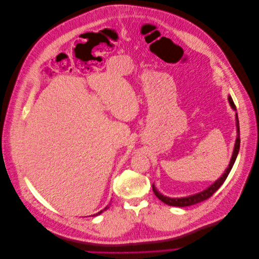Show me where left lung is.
<instances>
[{
    "mask_svg": "<svg viewBox=\"0 0 259 259\" xmlns=\"http://www.w3.org/2000/svg\"><path fill=\"white\" fill-rule=\"evenodd\" d=\"M229 102L232 106V108L234 110H236V106L233 102V99L229 96ZM236 127H237V137H236V141H235V146H234V151H233V155L232 158L230 160V164L227 167V169L225 170L224 175L221 176L219 179H217L211 187H208L207 189H205L204 191L198 193V194H195L192 196H188V197H182V198H170V197H166L163 196L161 193H159L155 186L153 184V191L155 193V195L158 197V198L161 200L162 202H164L167 205H173V206H189V205H193L196 203H199L203 200H206L207 198H210V197L221 187L223 186V183L226 181L228 175L230 174V171L234 165V162H235V160L237 158L238 152H239V146H240V135H239V121H238V116L236 114Z\"/></svg>",
    "mask_w": 259,
    "mask_h": 259,
    "instance_id": "8db88e82",
    "label": "left lung"
}]
</instances>
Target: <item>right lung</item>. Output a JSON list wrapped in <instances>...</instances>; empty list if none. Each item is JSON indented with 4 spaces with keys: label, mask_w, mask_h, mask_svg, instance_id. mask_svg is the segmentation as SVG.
<instances>
[{
    "label": "right lung",
    "mask_w": 259,
    "mask_h": 259,
    "mask_svg": "<svg viewBox=\"0 0 259 259\" xmlns=\"http://www.w3.org/2000/svg\"><path fill=\"white\" fill-rule=\"evenodd\" d=\"M108 207H109V204H108V205H107V206H106V207H104V208H103V210H102V211H100V212H98V213H97V214H95V215H93V216H98V215H100V214H101V213H102V212H103V211H105V210H107V208H108Z\"/></svg>",
    "instance_id": "add662e5"
}]
</instances>
